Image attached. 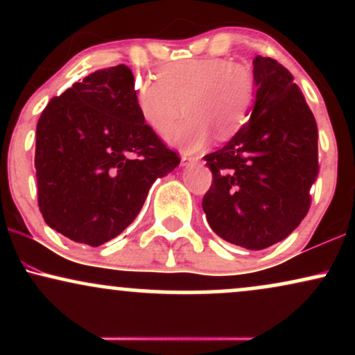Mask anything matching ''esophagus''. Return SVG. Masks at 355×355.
<instances>
[{
	"instance_id": "esophagus-1",
	"label": "esophagus",
	"mask_w": 355,
	"mask_h": 355,
	"mask_svg": "<svg viewBox=\"0 0 355 355\" xmlns=\"http://www.w3.org/2000/svg\"><path fill=\"white\" fill-rule=\"evenodd\" d=\"M197 162H200V157H189V155H183V157H182V165L183 166L197 164Z\"/></svg>"
}]
</instances>
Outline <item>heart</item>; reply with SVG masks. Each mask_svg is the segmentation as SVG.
Instances as JSON below:
<instances>
[{
	"label": "heart",
	"mask_w": 355,
	"mask_h": 355,
	"mask_svg": "<svg viewBox=\"0 0 355 355\" xmlns=\"http://www.w3.org/2000/svg\"><path fill=\"white\" fill-rule=\"evenodd\" d=\"M140 116L157 133L173 126L166 140L183 152H198L210 141L230 138L245 126L257 100L254 73L223 58H190L165 64L157 78H138L133 88Z\"/></svg>",
	"instance_id": "obj_1"
}]
</instances>
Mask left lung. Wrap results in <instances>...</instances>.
Instances as JSON below:
<instances>
[{"instance_id":"left-lung-1","label":"left lung","mask_w":355,"mask_h":355,"mask_svg":"<svg viewBox=\"0 0 355 355\" xmlns=\"http://www.w3.org/2000/svg\"><path fill=\"white\" fill-rule=\"evenodd\" d=\"M257 100L248 123L217 152L202 207L227 242L262 250L291 235L311 207L319 173L317 123L287 68L254 60Z\"/></svg>"}]
</instances>
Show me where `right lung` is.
I'll use <instances>...</instances> for the list:
<instances>
[{
  "mask_svg": "<svg viewBox=\"0 0 355 355\" xmlns=\"http://www.w3.org/2000/svg\"><path fill=\"white\" fill-rule=\"evenodd\" d=\"M133 88L125 64L98 70L55 96L36 125L40 211L78 243L120 235L153 182L180 164L140 116Z\"/></svg>",
  "mask_w": 355,
  "mask_h": 355,
  "instance_id": "add662e5",
  "label": "right lung"
}]
</instances>
